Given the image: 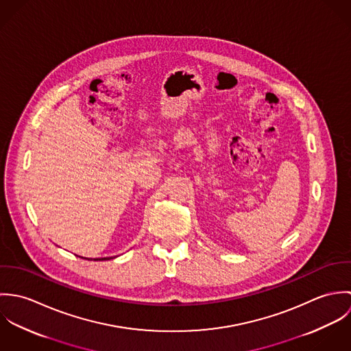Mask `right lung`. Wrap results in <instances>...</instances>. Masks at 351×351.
Instances as JSON below:
<instances>
[{"label":"right lung","instance_id":"1","mask_svg":"<svg viewBox=\"0 0 351 351\" xmlns=\"http://www.w3.org/2000/svg\"><path fill=\"white\" fill-rule=\"evenodd\" d=\"M104 259H106V258H102V259H99V261H104Z\"/></svg>","mask_w":351,"mask_h":351}]
</instances>
